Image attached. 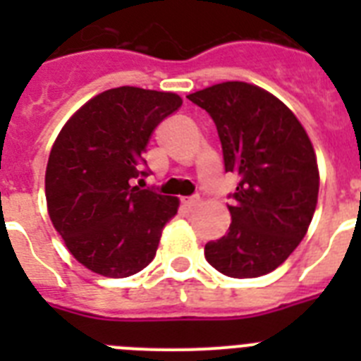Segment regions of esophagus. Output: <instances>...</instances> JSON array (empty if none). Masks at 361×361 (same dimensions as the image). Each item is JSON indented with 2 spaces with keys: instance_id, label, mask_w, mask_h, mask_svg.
<instances>
[{
  "instance_id": "obj_1",
  "label": "esophagus",
  "mask_w": 361,
  "mask_h": 361,
  "mask_svg": "<svg viewBox=\"0 0 361 361\" xmlns=\"http://www.w3.org/2000/svg\"><path fill=\"white\" fill-rule=\"evenodd\" d=\"M180 202L184 204V206H186V208H195V206H199L200 204V197H183V199H180Z\"/></svg>"
}]
</instances>
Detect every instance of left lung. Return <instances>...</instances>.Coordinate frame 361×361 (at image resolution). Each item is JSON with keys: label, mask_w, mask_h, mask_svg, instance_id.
Here are the masks:
<instances>
[{"label": "left lung", "mask_w": 361, "mask_h": 361, "mask_svg": "<svg viewBox=\"0 0 361 361\" xmlns=\"http://www.w3.org/2000/svg\"><path fill=\"white\" fill-rule=\"evenodd\" d=\"M188 99L215 121L226 171L238 177L229 231L206 244V260L231 279L267 275L298 247L317 209L311 139L279 97L251 82H219Z\"/></svg>", "instance_id": "left-lung-1"}]
</instances>
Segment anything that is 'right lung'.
Returning <instances> with one entry per match:
<instances>
[{"label": "right lung", "instance_id": "right-lung-1", "mask_svg": "<svg viewBox=\"0 0 361 361\" xmlns=\"http://www.w3.org/2000/svg\"><path fill=\"white\" fill-rule=\"evenodd\" d=\"M183 104L173 92L110 88L86 101L65 123L50 149L47 209L66 250L86 269L124 279L157 253L178 199L132 186L149 137Z\"/></svg>", "mask_w": 361, "mask_h": 361}]
</instances>
